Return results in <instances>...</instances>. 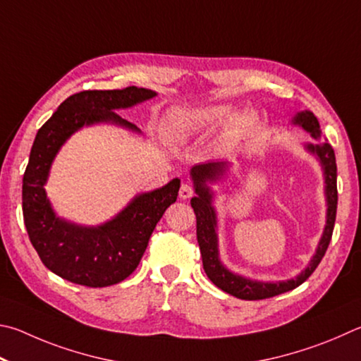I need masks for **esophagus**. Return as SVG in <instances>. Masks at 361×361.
Listing matches in <instances>:
<instances>
[{
    "label": "esophagus",
    "instance_id": "esophagus-1",
    "mask_svg": "<svg viewBox=\"0 0 361 361\" xmlns=\"http://www.w3.org/2000/svg\"><path fill=\"white\" fill-rule=\"evenodd\" d=\"M193 193H195V190H193V187L190 185V184H182L180 185V190H179V198L180 200H188V198H192L193 197Z\"/></svg>",
    "mask_w": 361,
    "mask_h": 361
}]
</instances>
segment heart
<instances>
[{
  "mask_svg": "<svg viewBox=\"0 0 361 361\" xmlns=\"http://www.w3.org/2000/svg\"><path fill=\"white\" fill-rule=\"evenodd\" d=\"M231 116V107L230 106H209V107H201V109H176L168 116L166 118V128L168 135L176 139V141H185L193 135H197L198 131L211 128L226 122ZM255 114L252 112H243L231 120L230 128L231 133H243L249 130L252 125L255 123Z\"/></svg>",
  "mask_w": 361,
  "mask_h": 361,
  "instance_id": "obj_1",
  "label": "heart"
}]
</instances>
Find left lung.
<instances>
[{
    "mask_svg": "<svg viewBox=\"0 0 361 361\" xmlns=\"http://www.w3.org/2000/svg\"><path fill=\"white\" fill-rule=\"evenodd\" d=\"M295 123H300L305 126L311 135L317 139L320 136V125L319 120L315 118L312 112L305 111L300 112L295 117ZM307 149L315 152L319 155L322 164H324L325 171V192H326V201H328V214H326V226L324 231V236L320 239L319 249L315 252L314 258L309 263V267L302 271V273L296 277V279L287 281V282H277V283H264V282H252L249 279H244L241 276H236L225 269L222 263L219 262V250H217V236H216V212L211 206V193L209 188L206 187V180H214L216 177L224 173L225 164L224 163H204L197 164L192 168V177L195 180V190H197L198 197L192 198V207L195 214H197V238L201 250V258H203V268L206 274L212 281L214 286L222 288L224 292L230 293L236 298L241 300H264L273 298L276 295L286 293L288 290H293L301 286L309 276H311L319 263L324 258L325 252L328 249V244L331 241L334 220H336V209H338V185H336V157H334V150L328 142L322 145H312L309 144Z\"/></svg>",
    "mask_w": 361,
    "mask_h": 361,
    "instance_id": "left-lung-1",
    "label": "left lung"
}]
</instances>
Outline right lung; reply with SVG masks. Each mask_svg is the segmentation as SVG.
<instances>
[{"label": "right lung", "mask_w": 361, "mask_h": 361, "mask_svg": "<svg viewBox=\"0 0 361 361\" xmlns=\"http://www.w3.org/2000/svg\"><path fill=\"white\" fill-rule=\"evenodd\" d=\"M155 94L137 87L74 93L37 130L23 174V220L41 262L63 279L93 288L126 279L137 268L164 211L177 200L180 180L173 179L158 190L139 195L111 222L85 228L55 217L44 190L54 157L75 130L98 122H114L136 130L116 109Z\"/></svg>", "instance_id": "1"}]
</instances>
